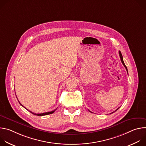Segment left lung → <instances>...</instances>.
<instances>
[{
	"label": "left lung",
	"mask_w": 146,
	"mask_h": 146,
	"mask_svg": "<svg viewBox=\"0 0 146 146\" xmlns=\"http://www.w3.org/2000/svg\"><path fill=\"white\" fill-rule=\"evenodd\" d=\"M119 57H120V59H121V62L122 63V64H123V65L124 66V67L125 68V69H126V70H127V72H128V69H127V66H125V64H124V62H123V57H122V54H121V51H119ZM119 108H118L116 110H115L114 111H113V112H112V113H111L110 114H111V113H113L114 112H115V111H117L118 109H119ZM91 112V111H90Z\"/></svg>",
	"instance_id": "1"
}]
</instances>
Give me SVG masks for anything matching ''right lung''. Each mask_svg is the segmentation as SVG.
<instances>
[{
	"instance_id": "add662e5",
	"label": "right lung",
	"mask_w": 146,
	"mask_h": 146,
	"mask_svg": "<svg viewBox=\"0 0 146 146\" xmlns=\"http://www.w3.org/2000/svg\"><path fill=\"white\" fill-rule=\"evenodd\" d=\"M18 102L19 103V104L21 105L22 106H23L21 104V103L19 102V100H18ZM24 107V106H23ZM26 109V108H25ZM28 110V109H27ZM56 110V109H55L54 110H53V111H49V112H47V113H41V114H36V113H32V111H29V110H28L29 112H31V113H32L33 114H35V115H39V116H42V115H48V114H52V113H54V111H55Z\"/></svg>"
}]
</instances>
